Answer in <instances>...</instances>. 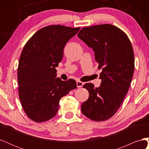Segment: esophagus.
Segmentation results:
<instances>
[{"instance_id": "34e87169", "label": "esophagus", "mask_w": 149, "mask_h": 149, "mask_svg": "<svg viewBox=\"0 0 149 149\" xmlns=\"http://www.w3.org/2000/svg\"><path fill=\"white\" fill-rule=\"evenodd\" d=\"M83 84H84V83L83 82H81V81L76 82V85H77L78 88H81L83 86Z\"/></svg>"}]
</instances>
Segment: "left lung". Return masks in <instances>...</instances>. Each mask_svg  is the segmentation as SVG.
Listing matches in <instances>:
<instances>
[{"instance_id":"left-lung-1","label":"left lung","mask_w":149,"mask_h":149,"mask_svg":"<svg viewBox=\"0 0 149 149\" xmlns=\"http://www.w3.org/2000/svg\"><path fill=\"white\" fill-rule=\"evenodd\" d=\"M78 37L93 49L99 68H102L100 87L94 88L91 83L83 86L89 96L81 112L93 120H106L118 110L128 92L134 71L132 45L123 31L111 24L83 28Z\"/></svg>"}]
</instances>
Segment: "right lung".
I'll return each mask as SVG.
<instances>
[{
  "instance_id": "1",
  "label": "right lung",
  "mask_w": 149,
  "mask_h": 149,
  "mask_svg": "<svg viewBox=\"0 0 149 149\" xmlns=\"http://www.w3.org/2000/svg\"><path fill=\"white\" fill-rule=\"evenodd\" d=\"M80 28L49 25L37 31L22 52L17 70L19 95L29 118L48 120L59 109L60 99L76 88V82L56 78L55 68L63 58L66 43Z\"/></svg>"
}]
</instances>
